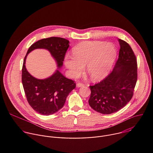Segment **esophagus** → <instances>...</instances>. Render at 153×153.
Here are the masks:
<instances>
[{"mask_svg":"<svg viewBox=\"0 0 153 153\" xmlns=\"http://www.w3.org/2000/svg\"><path fill=\"white\" fill-rule=\"evenodd\" d=\"M84 86V84L82 83L79 82V83H77V87H82V86Z\"/></svg>","mask_w":153,"mask_h":153,"instance_id":"34e87169","label":"esophagus"}]
</instances>
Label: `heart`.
<instances>
[{
    "label": "heart",
    "instance_id": "1",
    "mask_svg": "<svg viewBox=\"0 0 153 153\" xmlns=\"http://www.w3.org/2000/svg\"><path fill=\"white\" fill-rule=\"evenodd\" d=\"M73 57L67 56L65 65L71 74L76 77L86 65V72L93 80H99L110 72L117 56V50L112 43L102 42H85L73 50Z\"/></svg>",
    "mask_w": 153,
    "mask_h": 153
}]
</instances>
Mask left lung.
Masks as SVG:
<instances>
[{
  "instance_id": "1",
  "label": "left lung",
  "mask_w": 153,
  "mask_h": 153,
  "mask_svg": "<svg viewBox=\"0 0 153 153\" xmlns=\"http://www.w3.org/2000/svg\"><path fill=\"white\" fill-rule=\"evenodd\" d=\"M119 58L113 70L105 79L90 86V106L98 113L110 114L123 108L132 99L137 80L136 57L125 41L119 39Z\"/></svg>"
}]
</instances>
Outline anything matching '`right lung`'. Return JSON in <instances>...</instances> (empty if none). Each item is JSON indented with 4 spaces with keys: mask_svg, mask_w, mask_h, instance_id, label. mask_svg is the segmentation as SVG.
<instances>
[{
    "mask_svg": "<svg viewBox=\"0 0 153 153\" xmlns=\"http://www.w3.org/2000/svg\"><path fill=\"white\" fill-rule=\"evenodd\" d=\"M69 46V41L64 38L51 37L43 39L31 45L24 58L22 71L24 91L30 105L40 114L49 116L60 110L69 93L76 88V84L74 80L63 76L59 70L45 79L40 80L33 77L25 68L27 56L34 49H47L56 59L60 68Z\"/></svg>",
    "mask_w": 153,
    "mask_h": 153,
    "instance_id": "1",
    "label": "right lung"
}]
</instances>
